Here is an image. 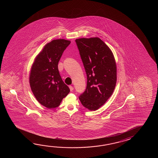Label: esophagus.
<instances>
[{
	"instance_id": "esophagus-1",
	"label": "esophagus",
	"mask_w": 158,
	"mask_h": 158,
	"mask_svg": "<svg viewBox=\"0 0 158 158\" xmlns=\"http://www.w3.org/2000/svg\"><path fill=\"white\" fill-rule=\"evenodd\" d=\"M69 89H70V90H71V91H72L73 90L74 88H73V86H69Z\"/></svg>"
}]
</instances>
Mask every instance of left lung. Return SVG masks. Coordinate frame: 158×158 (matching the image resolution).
Instances as JSON below:
<instances>
[{
  "mask_svg": "<svg viewBox=\"0 0 158 158\" xmlns=\"http://www.w3.org/2000/svg\"><path fill=\"white\" fill-rule=\"evenodd\" d=\"M87 75L86 90L79 97L84 107L96 111L111 97L117 81L114 56L99 38L76 40Z\"/></svg>",
  "mask_w": 158,
  "mask_h": 158,
  "instance_id": "1",
  "label": "left lung"
}]
</instances>
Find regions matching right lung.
<instances>
[{"mask_svg":"<svg viewBox=\"0 0 158 158\" xmlns=\"http://www.w3.org/2000/svg\"><path fill=\"white\" fill-rule=\"evenodd\" d=\"M70 44V40L64 39L51 41L35 58L31 68V90L38 102L48 109L58 107L70 92L58 70L61 56Z\"/></svg>","mask_w":158,"mask_h":158,"instance_id":"add662e5","label":"right lung"}]
</instances>
